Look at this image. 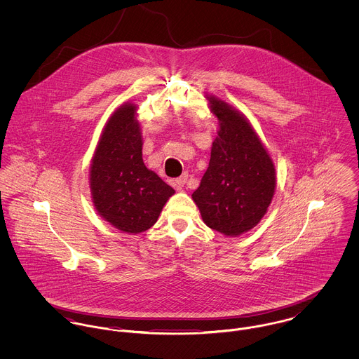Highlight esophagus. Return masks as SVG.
Instances as JSON below:
<instances>
[{"mask_svg":"<svg viewBox=\"0 0 359 359\" xmlns=\"http://www.w3.org/2000/svg\"><path fill=\"white\" fill-rule=\"evenodd\" d=\"M187 181H188V175H181L180 178L175 180V185L178 187V189H182L185 187Z\"/></svg>","mask_w":359,"mask_h":359,"instance_id":"obj_1","label":"esophagus"}]
</instances>
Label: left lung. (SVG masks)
I'll return each instance as SVG.
<instances>
[{
  "label": "left lung",
  "mask_w": 359,
  "mask_h": 359,
  "mask_svg": "<svg viewBox=\"0 0 359 359\" xmlns=\"http://www.w3.org/2000/svg\"><path fill=\"white\" fill-rule=\"evenodd\" d=\"M218 117L211 157L192 199L208 228L239 236L261 221L275 194V165L250 121L224 101L207 97Z\"/></svg>",
  "instance_id": "1"
}]
</instances>
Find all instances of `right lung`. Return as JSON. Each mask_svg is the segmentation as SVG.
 I'll list each match as a JSON object with an SVG mask.
<instances>
[{"label": "right lung", "instance_id": "1", "mask_svg": "<svg viewBox=\"0 0 359 359\" xmlns=\"http://www.w3.org/2000/svg\"><path fill=\"white\" fill-rule=\"evenodd\" d=\"M137 106L117 107L103 127L90 167L95 210L110 225L127 233L154 226L174 189L142 160V135Z\"/></svg>", "mask_w": 359, "mask_h": 359}]
</instances>
